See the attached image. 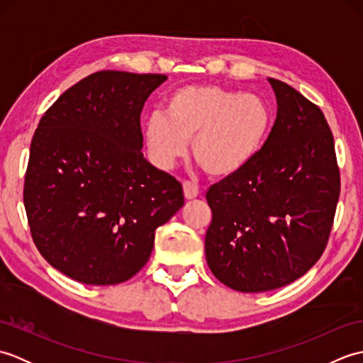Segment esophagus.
Segmentation results:
<instances>
[{
    "instance_id": "obj_1",
    "label": "esophagus",
    "mask_w": 363,
    "mask_h": 363,
    "mask_svg": "<svg viewBox=\"0 0 363 363\" xmlns=\"http://www.w3.org/2000/svg\"><path fill=\"white\" fill-rule=\"evenodd\" d=\"M182 189H184V196H186V199H195L199 194V189H198L196 184H194V182L184 181Z\"/></svg>"
}]
</instances>
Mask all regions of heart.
I'll return each mask as SVG.
<instances>
[{
  "label": "heart",
  "instance_id": "1",
  "mask_svg": "<svg viewBox=\"0 0 363 363\" xmlns=\"http://www.w3.org/2000/svg\"><path fill=\"white\" fill-rule=\"evenodd\" d=\"M273 123L259 95L218 86H189L167 99L165 113L152 112L143 125L151 162L168 172L187 152L215 177L243 172L264 146Z\"/></svg>",
  "mask_w": 363,
  "mask_h": 363
}]
</instances>
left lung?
Returning <instances> with one entry per match:
<instances>
[{
    "mask_svg": "<svg viewBox=\"0 0 363 363\" xmlns=\"http://www.w3.org/2000/svg\"><path fill=\"white\" fill-rule=\"evenodd\" d=\"M277 115L243 172L207 191L206 260L229 289L259 293L306 274L326 248L340 195L334 137L318 106L268 78Z\"/></svg>",
    "mask_w": 363,
    "mask_h": 363,
    "instance_id": "obj_1",
    "label": "left lung"
}]
</instances>
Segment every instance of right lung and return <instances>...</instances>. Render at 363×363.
<instances>
[{
  "label": "right lung",
  "instance_id": "obj_1",
  "mask_svg": "<svg viewBox=\"0 0 363 363\" xmlns=\"http://www.w3.org/2000/svg\"><path fill=\"white\" fill-rule=\"evenodd\" d=\"M165 74L104 70L64 91L30 142L23 201L45 260L89 285L130 279L182 186L143 157L140 113Z\"/></svg>",
  "mask_w": 363,
  "mask_h": 363
}]
</instances>
